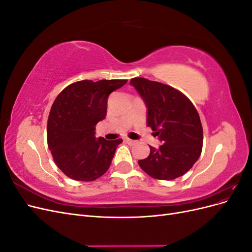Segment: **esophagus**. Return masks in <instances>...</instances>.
Listing matches in <instances>:
<instances>
[{"mask_svg": "<svg viewBox=\"0 0 252 252\" xmlns=\"http://www.w3.org/2000/svg\"><path fill=\"white\" fill-rule=\"evenodd\" d=\"M125 142H126L127 144H129V145H134V144L136 143V141H133V140H131V139H128V138H126V139H125Z\"/></svg>", "mask_w": 252, "mask_h": 252, "instance_id": "obj_1", "label": "esophagus"}]
</instances>
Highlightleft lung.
<instances>
[{"label": "left lung", "instance_id": "left-lung-1", "mask_svg": "<svg viewBox=\"0 0 252 252\" xmlns=\"http://www.w3.org/2000/svg\"><path fill=\"white\" fill-rule=\"evenodd\" d=\"M132 85L147 106V126L163 145L150 147L149 156L139 159L141 168L157 180H174L185 174L200 158L203 127L191 101L166 84L133 78Z\"/></svg>", "mask_w": 252, "mask_h": 252}]
</instances>
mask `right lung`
I'll use <instances>...</instances> for the list:
<instances>
[{
  "label": "right lung",
  "instance_id": "obj_1",
  "mask_svg": "<svg viewBox=\"0 0 252 252\" xmlns=\"http://www.w3.org/2000/svg\"><path fill=\"white\" fill-rule=\"evenodd\" d=\"M127 80H84L70 84L53 102L47 123V142L53 161L68 178L98 179L108 170L122 139H95L94 129L105 119L109 94Z\"/></svg>",
  "mask_w": 252,
  "mask_h": 252
}]
</instances>
